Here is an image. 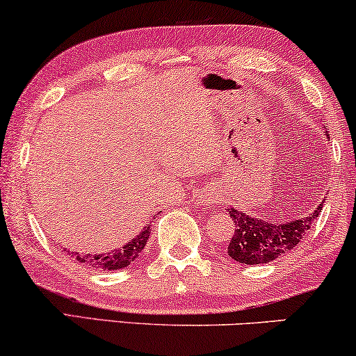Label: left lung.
Here are the masks:
<instances>
[{"instance_id": "1", "label": "left lung", "mask_w": 356, "mask_h": 356, "mask_svg": "<svg viewBox=\"0 0 356 356\" xmlns=\"http://www.w3.org/2000/svg\"><path fill=\"white\" fill-rule=\"evenodd\" d=\"M322 210V204L307 217L286 223H269L253 218L240 210L228 209L235 223L228 256L243 264H263L294 250L310 230Z\"/></svg>"}]
</instances>
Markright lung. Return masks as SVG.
I'll list each match as a JSON object with an SVG mask.
<instances>
[{"label": "right lung", "instance_id": "obj_1", "mask_svg": "<svg viewBox=\"0 0 356 356\" xmlns=\"http://www.w3.org/2000/svg\"><path fill=\"white\" fill-rule=\"evenodd\" d=\"M149 225L143 230L139 235L124 245L123 248H118L115 251H110V253L103 254H75L79 263L85 264V266H90L93 269H103V271H111V269H123L133 263L134 259L138 258L139 253H141L143 248L146 246L147 238L151 235ZM65 251V250H64Z\"/></svg>", "mask_w": 356, "mask_h": 356}]
</instances>
